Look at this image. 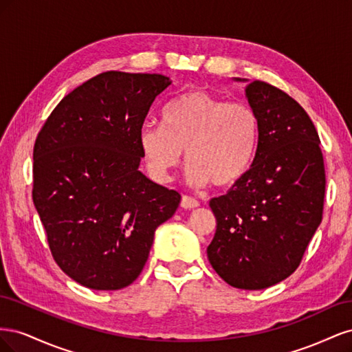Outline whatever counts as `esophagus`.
Here are the masks:
<instances>
[{
	"instance_id": "1",
	"label": "esophagus",
	"mask_w": 352,
	"mask_h": 352,
	"mask_svg": "<svg viewBox=\"0 0 352 352\" xmlns=\"http://www.w3.org/2000/svg\"><path fill=\"white\" fill-rule=\"evenodd\" d=\"M198 206H199V202L195 198L188 197V195H184L182 201H180V207L185 208V210H194Z\"/></svg>"
}]
</instances>
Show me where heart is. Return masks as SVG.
<instances>
[{
	"label": "heart",
	"instance_id": "1",
	"mask_svg": "<svg viewBox=\"0 0 352 352\" xmlns=\"http://www.w3.org/2000/svg\"><path fill=\"white\" fill-rule=\"evenodd\" d=\"M163 124L146 123L140 145L154 179L166 182L182 160L190 185H235L248 172L260 141V119L247 102L192 89L170 102Z\"/></svg>",
	"mask_w": 352,
	"mask_h": 352
}]
</instances>
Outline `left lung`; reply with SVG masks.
<instances>
[{"label":"left lung","mask_w":352,"mask_h":352,"mask_svg":"<svg viewBox=\"0 0 352 352\" xmlns=\"http://www.w3.org/2000/svg\"><path fill=\"white\" fill-rule=\"evenodd\" d=\"M245 95L260 119V141L245 176L210 201L217 229L207 257L226 283L257 291L300 265L322 223L326 175L318 133L300 104L261 80Z\"/></svg>","instance_id":"left-lung-1"}]
</instances>
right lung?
<instances>
[{"label":"right lung","instance_id":"1","mask_svg":"<svg viewBox=\"0 0 352 352\" xmlns=\"http://www.w3.org/2000/svg\"><path fill=\"white\" fill-rule=\"evenodd\" d=\"M170 85L155 73L97 74L38 133L32 198L58 267L89 289L136 280L155 229L179 207V192L140 172V132Z\"/></svg>","mask_w":352,"mask_h":352}]
</instances>
